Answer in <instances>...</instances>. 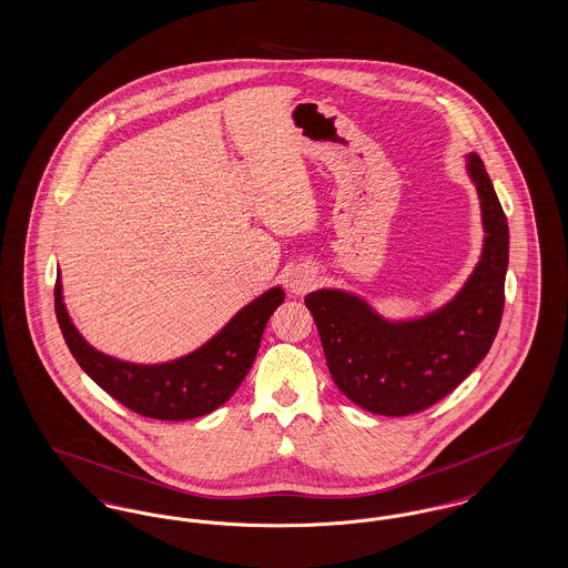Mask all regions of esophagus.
Here are the masks:
<instances>
[{"label": "esophagus", "instance_id": "1", "mask_svg": "<svg viewBox=\"0 0 568 568\" xmlns=\"http://www.w3.org/2000/svg\"><path fill=\"white\" fill-rule=\"evenodd\" d=\"M315 283V272L311 268H294L287 276V287L292 294H304L313 287Z\"/></svg>", "mask_w": 568, "mask_h": 568}]
</instances>
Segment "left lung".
Listing matches in <instances>:
<instances>
[{
  "mask_svg": "<svg viewBox=\"0 0 568 568\" xmlns=\"http://www.w3.org/2000/svg\"><path fill=\"white\" fill-rule=\"evenodd\" d=\"M466 172L479 195L481 257L447 304L413 320H387L364 297L324 287L304 297L338 389L387 417L424 410L454 392L486 357L505 308L509 225L477 153Z\"/></svg>",
  "mask_w": 568,
  "mask_h": 568,
  "instance_id": "8db88e82",
  "label": "left lung"
}]
</instances>
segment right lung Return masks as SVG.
<instances>
[{
    "label": "right lung",
    "mask_w": 568,
    "mask_h": 568,
    "mask_svg": "<svg viewBox=\"0 0 568 568\" xmlns=\"http://www.w3.org/2000/svg\"><path fill=\"white\" fill-rule=\"evenodd\" d=\"M283 300L281 285L271 287L243 306L202 347L162 364H135L91 347L65 308L61 274L54 283L57 322L82 371L121 405L163 422L209 415L232 398L251 371L264 327Z\"/></svg>",
    "instance_id": "right-lung-1"
}]
</instances>
